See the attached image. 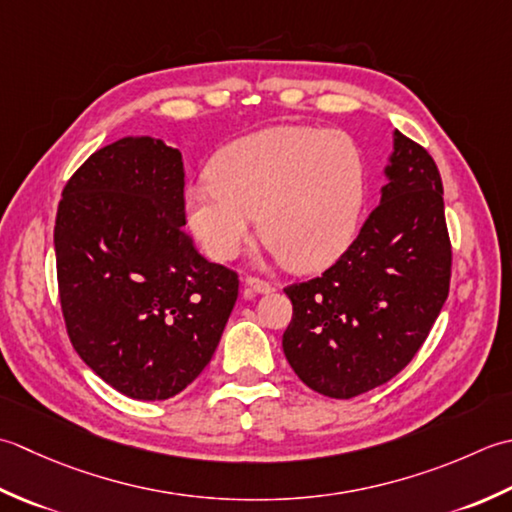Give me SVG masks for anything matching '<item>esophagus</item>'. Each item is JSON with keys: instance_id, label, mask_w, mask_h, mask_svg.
<instances>
[{"instance_id": "1", "label": "esophagus", "mask_w": 512, "mask_h": 512, "mask_svg": "<svg viewBox=\"0 0 512 512\" xmlns=\"http://www.w3.org/2000/svg\"><path fill=\"white\" fill-rule=\"evenodd\" d=\"M245 285L249 287V289H254V291H258V294H269L271 289V283L269 280H263V278H258V276H247L245 278Z\"/></svg>"}]
</instances>
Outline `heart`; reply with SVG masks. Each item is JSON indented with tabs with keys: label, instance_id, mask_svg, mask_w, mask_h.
<instances>
[{
	"label": "heart",
	"instance_id": "b5f03b06",
	"mask_svg": "<svg viewBox=\"0 0 512 512\" xmlns=\"http://www.w3.org/2000/svg\"><path fill=\"white\" fill-rule=\"evenodd\" d=\"M364 156L349 134L276 125L238 139L214 156L210 181L185 190V221L216 260H232L252 238L285 265H331L356 236L364 205Z\"/></svg>",
	"mask_w": 512,
	"mask_h": 512
}]
</instances>
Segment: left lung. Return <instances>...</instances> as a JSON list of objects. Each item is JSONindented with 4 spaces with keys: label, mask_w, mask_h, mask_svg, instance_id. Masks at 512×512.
<instances>
[{
    "label": "left lung",
    "mask_w": 512,
    "mask_h": 512,
    "mask_svg": "<svg viewBox=\"0 0 512 512\" xmlns=\"http://www.w3.org/2000/svg\"><path fill=\"white\" fill-rule=\"evenodd\" d=\"M380 205L322 276L285 287L283 333L298 378L349 400L395 378L424 344L451 287L453 249L433 156L393 132Z\"/></svg>",
    "instance_id": "left-lung-1"
}]
</instances>
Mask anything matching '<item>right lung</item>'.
Masks as SVG:
<instances>
[{
	"label": "right lung",
	"mask_w": 512,
	"mask_h": 512,
	"mask_svg": "<svg viewBox=\"0 0 512 512\" xmlns=\"http://www.w3.org/2000/svg\"><path fill=\"white\" fill-rule=\"evenodd\" d=\"M55 254L68 338L112 389L168 400L212 360L238 274L187 234L179 150L141 137L90 154L61 192Z\"/></svg>",
	"instance_id": "right-lung-1"
}]
</instances>
